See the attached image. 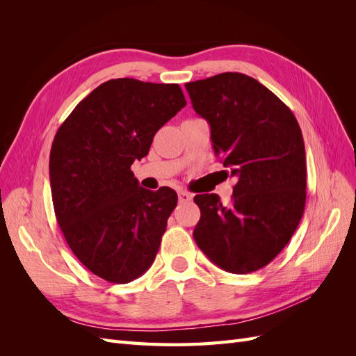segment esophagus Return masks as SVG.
<instances>
[{
  "mask_svg": "<svg viewBox=\"0 0 356 356\" xmlns=\"http://www.w3.org/2000/svg\"><path fill=\"white\" fill-rule=\"evenodd\" d=\"M178 199L179 203H188L193 199V195L186 190H178Z\"/></svg>",
  "mask_w": 356,
  "mask_h": 356,
  "instance_id": "obj_1",
  "label": "esophagus"
}]
</instances>
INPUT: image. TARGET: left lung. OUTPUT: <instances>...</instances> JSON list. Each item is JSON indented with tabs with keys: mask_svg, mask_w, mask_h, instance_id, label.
Wrapping results in <instances>:
<instances>
[{
	"mask_svg": "<svg viewBox=\"0 0 356 356\" xmlns=\"http://www.w3.org/2000/svg\"><path fill=\"white\" fill-rule=\"evenodd\" d=\"M211 126L213 153L236 179L230 204L197 195L193 236L212 263L245 275L270 263L294 234L306 204V152L293 111L255 79L222 72L186 84Z\"/></svg>",
	"mask_w": 356,
	"mask_h": 356,
	"instance_id": "1",
	"label": "left lung"
}]
</instances>
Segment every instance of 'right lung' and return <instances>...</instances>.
<instances>
[{"label": "right lung", "mask_w": 356, "mask_h": 356, "mask_svg": "<svg viewBox=\"0 0 356 356\" xmlns=\"http://www.w3.org/2000/svg\"><path fill=\"white\" fill-rule=\"evenodd\" d=\"M186 105L178 84L108 80L79 102L53 139L58 224L74 255L105 281L127 284L154 261L178 196L169 187H139L131 166Z\"/></svg>", "instance_id": "right-lung-1"}]
</instances>
